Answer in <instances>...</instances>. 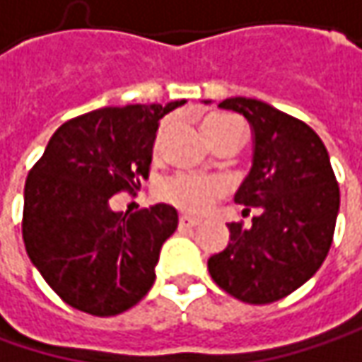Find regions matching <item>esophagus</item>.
<instances>
[{
    "instance_id": "obj_1",
    "label": "esophagus",
    "mask_w": 362,
    "mask_h": 362,
    "mask_svg": "<svg viewBox=\"0 0 362 362\" xmlns=\"http://www.w3.org/2000/svg\"><path fill=\"white\" fill-rule=\"evenodd\" d=\"M197 224H199L197 220L187 218V216H181V218H179V230H191V228H195Z\"/></svg>"
}]
</instances>
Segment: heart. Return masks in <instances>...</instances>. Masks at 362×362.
<instances>
[{"mask_svg":"<svg viewBox=\"0 0 362 362\" xmlns=\"http://www.w3.org/2000/svg\"><path fill=\"white\" fill-rule=\"evenodd\" d=\"M202 130L211 144L224 138L240 140L243 136V124L240 119L228 114H211L204 119ZM167 132V124L160 126L156 140H154V151L160 148L163 138ZM226 185L218 177L209 175H191V173H179L165 179L158 187V197L167 204H171L177 209L191 214V216H202L211 209V206L224 195Z\"/></svg>","mask_w":362,"mask_h":362,"instance_id":"obj_1","label":"heart"}]
</instances>
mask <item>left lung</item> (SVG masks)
Wrapping results in <instances>:
<instances>
[{"instance_id": "8db88e82", "label": "left lung", "mask_w": 362, "mask_h": 362, "mask_svg": "<svg viewBox=\"0 0 362 362\" xmlns=\"http://www.w3.org/2000/svg\"><path fill=\"white\" fill-rule=\"evenodd\" d=\"M250 122L255 134L252 169L234 202L252 222H232L228 246L209 257L211 279L246 303H273L287 298L326 259L340 189L320 136L301 119L248 98L220 103Z\"/></svg>"}]
</instances>
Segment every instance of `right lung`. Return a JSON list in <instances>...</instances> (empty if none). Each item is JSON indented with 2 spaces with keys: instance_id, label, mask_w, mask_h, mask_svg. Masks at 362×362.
I'll use <instances>...</instances> for the list:
<instances>
[{
  "instance_id": "obj_1",
  "label": "right lung",
  "mask_w": 362,
  "mask_h": 362,
  "mask_svg": "<svg viewBox=\"0 0 362 362\" xmlns=\"http://www.w3.org/2000/svg\"><path fill=\"white\" fill-rule=\"evenodd\" d=\"M183 103L101 107L69 119L28 173L26 252L71 308L116 316L153 287L160 246L179 224L177 211L156 204L118 214L110 202L148 179L158 119Z\"/></svg>"
}]
</instances>
